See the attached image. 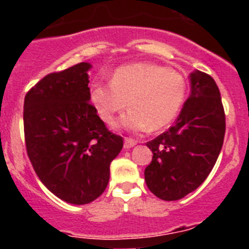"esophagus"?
Instances as JSON below:
<instances>
[{
	"mask_svg": "<svg viewBox=\"0 0 249 249\" xmlns=\"http://www.w3.org/2000/svg\"><path fill=\"white\" fill-rule=\"evenodd\" d=\"M136 144H137V141L136 140H133V138H124V148H131V147H133V146H136Z\"/></svg>",
	"mask_w": 249,
	"mask_h": 249,
	"instance_id": "34e87169",
	"label": "esophagus"
}]
</instances>
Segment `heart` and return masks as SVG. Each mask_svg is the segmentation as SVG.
Instances as JSON below:
<instances>
[{
	"instance_id": "obj_1",
	"label": "heart",
	"mask_w": 249,
	"mask_h": 249,
	"mask_svg": "<svg viewBox=\"0 0 249 249\" xmlns=\"http://www.w3.org/2000/svg\"><path fill=\"white\" fill-rule=\"evenodd\" d=\"M186 92V80L179 72L156 63L137 62L118 67L111 83L92 86L89 100L103 122L113 123L128 103L131 109L121 120V126L157 131L175 120Z\"/></svg>"
}]
</instances>
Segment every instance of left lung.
<instances>
[{"instance_id": "obj_1", "label": "left lung", "mask_w": 249, "mask_h": 249, "mask_svg": "<svg viewBox=\"0 0 249 249\" xmlns=\"http://www.w3.org/2000/svg\"><path fill=\"white\" fill-rule=\"evenodd\" d=\"M190 80V97L175 124L147 142L153 157L144 179L149 191L163 201H177L198 188L223 146L226 114L218 86L198 70Z\"/></svg>"}]
</instances>
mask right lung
<instances>
[{
  "label": "right lung",
  "mask_w": 249,
  "mask_h": 249,
  "mask_svg": "<svg viewBox=\"0 0 249 249\" xmlns=\"http://www.w3.org/2000/svg\"><path fill=\"white\" fill-rule=\"evenodd\" d=\"M91 65L53 72L27 92L23 128L27 155L43 184L67 203L98 198L123 138L106 127L89 103Z\"/></svg>",
  "instance_id": "obj_1"
}]
</instances>
